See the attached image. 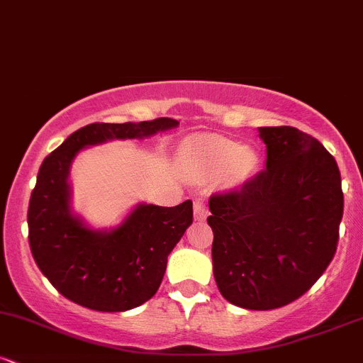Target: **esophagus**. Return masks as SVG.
<instances>
[{
  "label": "esophagus",
  "instance_id": "esophagus-1",
  "mask_svg": "<svg viewBox=\"0 0 363 363\" xmlns=\"http://www.w3.org/2000/svg\"><path fill=\"white\" fill-rule=\"evenodd\" d=\"M193 211H194V220L198 222H205L208 216V210H206V203L203 199H196L193 205Z\"/></svg>",
  "mask_w": 363,
  "mask_h": 363
}]
</instances>
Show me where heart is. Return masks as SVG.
I'll return each mask as SVG.
<instances>
[{
	"mask_svg": "<svg viewBox=\"0 0 363 363\" xmlns=\"http://www.w3.org/2000/svg\"><path fill=\"white\" fill-rule=\"evenodd\" d=\"M181 162L191 176L213 177L228 170L234 184L251 177L257 167V155L251 148L232 140H193L181 148Z\"/></svg>",
	"mask_w": 363,
	"mask_h": 363,
	"instance_id": "b5f03b06",
	"label": "heart"
}]
</instances>
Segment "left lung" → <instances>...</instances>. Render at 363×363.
<instances>
[{
    "label": "left lung",
    "instance_id": "1",
    "mask_svg": "<svg viewBox=\"0 0 363 363\" xmlns=\"http://www.w3.org/2000/svg\"><path fill=\"white\" fill-rule=\"evenodd\" d=\"M266 169L210 198L213 274L223 298L251 311L297 301L326 272L343 216L336 160L291 126L259 128Z\"/></svg>",
    "mask_w": 363,
    "mask_h": 363
}]
</instances>
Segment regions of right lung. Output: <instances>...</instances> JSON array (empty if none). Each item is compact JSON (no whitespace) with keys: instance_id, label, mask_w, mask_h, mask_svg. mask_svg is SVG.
I'll return each instance as SVG.
<instances>
[{"instance_id":"right-lung-1","label":"right lung","mask_w":363,"mask_h":363,"mask_svg":"<svg viewBox=\"0 0 363 363\" xmlns=\"http://www.w3.org/2000/svg\"><path fill=\"white\" fill-rule=\"evenodd\" d=\"M179 126L158 118L94 123L44 158L28 203V242L44 277L66 298L101 312H124L157 294L167 256L193 223L191 199L165 208L140 203L114 228H91L72 210L69 167L80 150L112 140H143Z\"/></svg>"}]
</instances>
